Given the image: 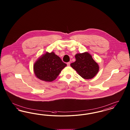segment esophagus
I'll return each instance as SVG.
<instances>
[{
  "mask_svg": "<svg viewBox=\"0 0 130 130\" xmlns=\"http://www.w3.org/2000/svg\"><path fill=\"white\" fill-rule=\"evenodd\" d=\"M67 66H70V62H68V63H67Z\"/></svg>",
  "mask_w": 130,
  "mask_h": 130,
  "instance_id": "obj_1",
  "label": "esophagus"
}]
</instances>
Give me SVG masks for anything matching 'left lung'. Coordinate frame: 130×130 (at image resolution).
<instances>
[{"instance_id": "1", "label": "left lung", "mask_w": 130, "mask_h": 130, "mask_svg": "<svg viewBox=\"0 0 130 130\" xmlns=\"http://www.w3.org/2000/svg\"><path fill=\"white\" fill-rule=\"evenodd\" d=\"M75 57L76 61L71 64V66L74 69L82 78L86 79L93 78L99 71L98 64L88 53L77 54Z\"/></svg>"}]
</instances>
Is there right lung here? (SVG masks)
Wrapping results in <instances>:
<instances>
[{"label":"right lung","instance_id":"1","mask_svg":"<svg viewBox=\"0 0 130 130\" xmlns=\"http://www.w3.org/2000/svg\"><path fill=\"white\" fill-rule=\"evenodd\" d=\"M67 64L54 52H46L34 65L36 76L41 80L52 82L55 80Z\"/></svg>","mask_w":130,"mask_h":130}]
</instances>
